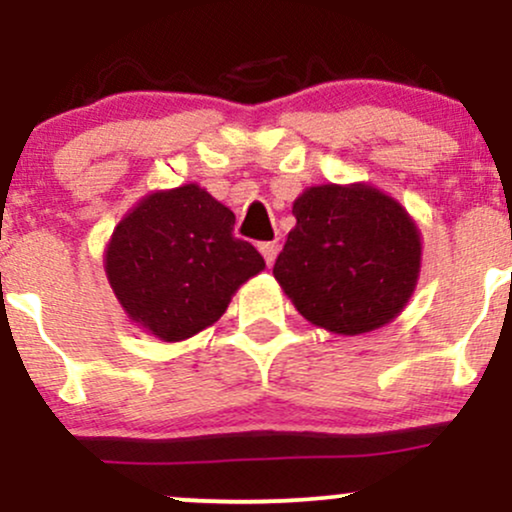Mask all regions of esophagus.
<instances>
[{
    "label": "esophagus",
    "mask_w": 512,
    "mask_h": 512,
    "mask_svg": "<svg viewBox=\"0 0 512 512\" xmlns=\"http://www.w3.org/2000/svg\"><path fill=\"white\" fill-rule=\"evenodd\" d=\"M260 252H262L264 262H267V267H272L274 260H276V255H279V243H262L260 245Z\"/></svg>",
    "instance_id": "1"
}]
</instances>
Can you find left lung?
<instances>
[{"mask_svg":"<svg viewBox=\"0 0 512 512\" xmlns=\"http://www.w3.org/2000/svg\"><path fill=\"white\" fill-rule=\"evenodd\" d=\"M293 216L274 279L305 320L354 337L402 313L419 281L421 233L395 197L330 182L308 187Z\"/></svg>","mask_w":512,"mask_h":512,"instance_id":"obj_1","label":"left lung"}]
</instances>
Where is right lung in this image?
Listing matches in <instances>:
<instances>
[{
    "mask_svg": "<svg viewBox=\"0 0 512 512\" xmlns=\"http://www.w3.org/2000/svg\"><path fill=\"white\" fill-rule=\"evenodd\" d=\"M236 214L197 182L139 199L105 245V276L129 320L182 342L226 313L233 293L264 269L233 236Z\"/></svg>",
    "mask_w": 512,
    "mask_h": 512,
    "instance_id": "obj_1",
    "label": "right lung"
}]
</instances>
